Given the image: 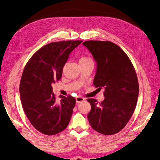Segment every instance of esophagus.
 <instances>
[{
    "mask_svg": "<svg viewBox=\"0 0 160 160\" xmlns=\"http://www.w3.org/2000/svg\"><path fill=\"white\" fill-rule=\"evenodd\" d=\"M83 101H85V98H83V97H80V96H78L76 97V103L78 104V103L80 102H82Z\"/></svg>",
    "mask_w": 160,
    "mask_h": 160,
    "instance_id": "1",
    "label": "esophagus"
}]
</instances>
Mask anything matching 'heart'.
<instances>
[{
    "label": "heart",
    "mask_w": 160,
    "mask_h": 160,
    "mask_svg": "<svg viewBox=\"0 0 160 160\" xmlns=\"http://www.w3.org/2000/svg\"><path fill=\"white\" fill-rule=\"evenodd\" d=\"M89 60H91V59L88 57H82L80 59V61H89Z\"/></svg>",
    "instance_id": "1"
}]
</instances>
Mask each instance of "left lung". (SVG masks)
I'll use <instances>...</instances> for the list:
<instances>
[{
	"label": "left lung",
	"mask_w": 160,
	"mask_h": 160,
	"mask_svg": "<svg viewBox=\"0 0 160 160\" xmlns=\"http://www.w3.org/2000/svg\"><path fill=\"white\" fill-rule=\"evenodd\" d=\"M83 45L97 64L94 85L104 88L105 97L102 102L88 99L91 105L89 122L99 133L116 134L128 123L136 107L139 93L136 72L127 54L114 43L90 40Z\"/></svg>",
	"instance_id": "left-lung-1"
}]
</instances>
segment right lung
Listing matches in <instances>:
<instances>
[{"mask_svg":"<svg viewBox=\"0 0 160 160\" xmlns=\"http://www.w3.org/2000/svg\"><path fill=\"white\" fill-rule=\"evenodd\" d=\"M82 41L51 42L39 48L27 63L20 84L23 110L30 123L42 133L52 135L66 129L75 105V97L57 102L52 84L61 78L70 52Z\"/></svg>","mask_w":160,"mask_h":160,"instance_id":"1","label":"right lung"}]
</instances>
